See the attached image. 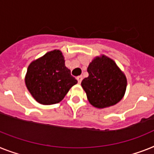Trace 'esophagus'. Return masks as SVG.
<instances>
[{"label": "esophagus", "mask_w": 154, "mask_h": 154, "mask_svg": "<svg viewBox=\"0 0 154 154\" xmlns=\"http://www.w3.org/2000/svg\"><path fill=\"white\" fill-rule=\"evenodd\" d=\"M77 80H78V82H79V83H81V82H82V76H78V77H77Z\"/></svg>", "instance_id": "obj_1"}]
</instances>
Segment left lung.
<instances>
[{"mask_svg":"<svg viewBox=\"0 0 154 154\" xmlns=\"http://www.w3.org/2000/svg\"><path fill=\"white\" fill-rule=\"evenodd\" d=\"M89 76L81 82L89 102L98 109L110 107L123 98L127 78L113 60L105 55L95 57L88 66Z\"/></svg>","mask_w":154,"mask_h":154,"instance_id":"left-lung-1","label":"left lung"}]
</instances>
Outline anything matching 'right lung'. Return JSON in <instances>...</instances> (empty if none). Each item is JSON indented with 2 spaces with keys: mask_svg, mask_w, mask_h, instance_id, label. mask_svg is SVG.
Masks as SVG:
<instances>
[{
  "mask_svg": "<svg viewBox=\"0 0 154 154\" xmlns=\"http://www.w3.org/2000/svg\"><path fill=\"white\" fill-rule=\"evenodd\" d=\"M64 62L61 52L55 49L30 63L25 83L32 97L42 105L59 103L78 82Z\"/></svg>",
  "mask_w": 154,
  "mask_h": 154,
  "instance_id": "right-lung-1",
  "label": "right lung"
}]
</instances>
